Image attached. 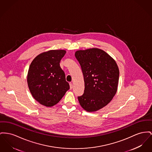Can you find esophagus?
I'll return each instance as SVG.
<instances>
[{"label": "esophagus", "instance_id": "34e87169", "mask_svg": "<svg viewBox=\"0 0 152 152\" xmlns=\"http://www.w3.org/2000/svg\"><path fill=\"white\" fill-rule=\"evenodd\" d=\"M69 86H70V89H71L72 88V87H73V84H72V83H69Z\"/></svg>", "mask_w": 152, "mask_h": 152}]
</instances>
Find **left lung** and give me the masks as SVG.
Returning <instances> with one entry per match:
<instances>
[{
	"label": "left lung",
	"mask_w": 152,
	"mask_h": 152,
	"mask_svg": "<svg viewBox=\"0 0 152 152\" xmlns=\"http://www.w3.org/2000/svg\"><path fill=\"white\" fill-rule=\"evenodd\" d=\"M75 57L80 64L85 89L78 97L82 108L94 112L107 105L116 94L119 71L115 61L98 48L79 50Z\"/></svg>",
	"instance_id": "8db88e82"
}]
</instances>
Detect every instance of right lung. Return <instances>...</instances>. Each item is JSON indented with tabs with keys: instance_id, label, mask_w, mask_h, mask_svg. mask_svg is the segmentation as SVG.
<instances>
[{
	"instance_id": "right-lung-1",
	"label": "right lung",
	"mask_w": 152,
	"mask_h": 152,
	"mask_svg": "<svg viewBox=\"0 0 152 152\" xmlns=\"http://www.w3.org/2000/svg\"><path fill=\"white\" fill-rule=\"evenodd\" d=\"M65 50H50L38 54L31 63L27 73L29 90L37 102L52 107L69 89L65 73L60 66Z\"/></svg>"
}]
</instances>
